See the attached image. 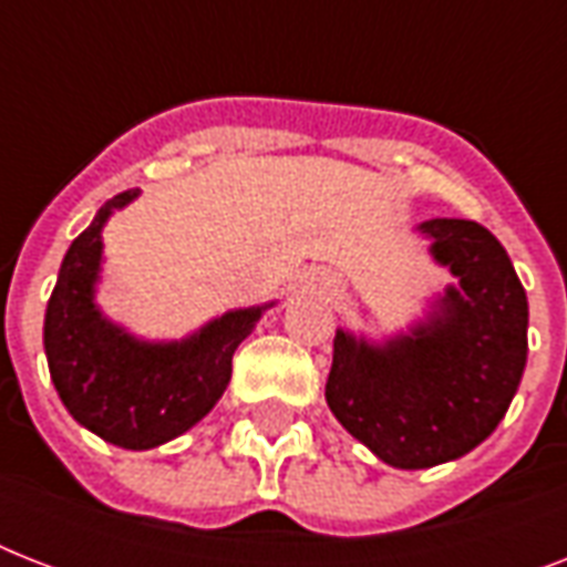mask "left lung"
<instances>
[{
    "label": "left lung",
    "mask_w": 567,
    "mask_h": 567,
    "mask_svg": "<svg viewBox=\"0 0 567 567\" xmlns=\"http://www.w3.org/2000/svg\"><path fill=\"white\" fill-rule=\"evenodd\" d=\"M432 256L458 276L444 315L371 347L338 332L327 403L394 467L465 456L497 430L527 364V293L506 249L474 220H430Z\"/></svg>",
    "instance_id": "8db88e82"
}]
</instances>
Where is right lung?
<instances>
[{
  "label": "right lung",
  "instance_id": "add662e5",
  "mask_svg": "<svg viewBox=\"0 0 567 567\" xmlns=\"http://www.w3.org/2000/svg\"><path fill=\"white\" fill-rule=\"evenodd\" d=\"M123 190L102 205L70 244L49 297L43 347L55 391L75 421L126 450H150L190 430L212 412L231 379V355L261 309L223 315L185 344H141L111 327L93 306L100 231Z\"/></svg>",
  "mask_w": 567,
  "mask_h": 567
}]
</instances>
